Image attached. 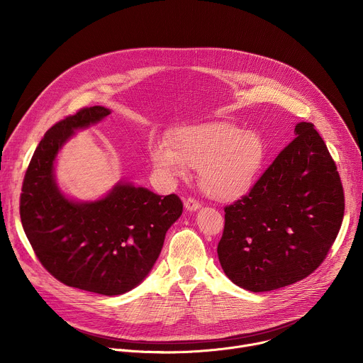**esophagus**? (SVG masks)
I'll return each mask as SVG.
<instances>
[{
  "label": "esophagus",
  "mask_w": 363,
  "mask_h": 363,
  "mask_svg": "<svg viewBox=\"0 0 363 363\" xmlns=\"http://www.w3.org/2000/svg\"><path fill=\"white\" fill-rule=\"evenodd\" d=\"M184 205H185L186 211H196V210L201 208V202L198 199H195V198H191V196L185 199Z\"/></svg>",
  "instance_id": "esophagus-1"
}]
</instances>
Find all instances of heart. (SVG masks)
I'll return each mask as SVG.
<instances>
[{
	"mask_svg": "<svg viewBox=\"0 0 363 363\" xmlns=\"http://www.w3.org/2000/svg\"><path fill=\"white\" fill-rule=\"evenodd\" d=\"M149 158L162 177L184 178L199 171L203 192L217 201H234L254 185L266 158L262 136L228 122H208L175 130L169 140L149 145Z\"/></svg>",
	"mask_w": 363,
	"mask_h": 363,
	"instance_id": "b5f03b06",
	"label": "heart"
}]
</instances>
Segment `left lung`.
Wrapping results in <instances>:
<instances>
[{
  "mask_svg": "<svg viewBox=\"0 0 363 363\" xmlns=\"http://www.w3.org/2000/svg\"><path fill=\"white\" fill-rule=\"evenodd\" d=\"M297 135L252 185L227 205L218 258L228 279L270 291L312 274L342 225L345 194L336 164L313 123Z\"/></svg>",
  "mask_w": 363,
  "mask_h": 363,
  "instance_id": "8db88e82",
  "label": "left lung"
}]
</instances>
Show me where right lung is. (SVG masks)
<instances>
[{
  "instance_id": "obj_1",
  "label": "right lung",
  "mask_w": 363,
  "mask_h": 363,
  "mask_svg": "<svg viewBox=\"0 0 363 363\" xmlns=\"http://www.w3.org/2000/svg\"><path fill=\"white\" fill-rule=\"evenodd\" d=\"M111 115L83 108L51 126L26 171L20 196L24 233L43 267L66 286L105 296L136 287L158 260L182 201L146 188L118 184L94 202L69 201L55 182L53 164L74 129Z\"/></svg>"
}]
</instances>
